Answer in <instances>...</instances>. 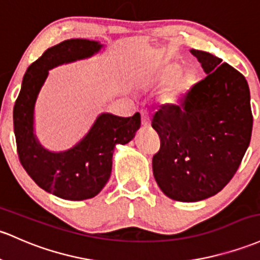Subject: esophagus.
Listing matches in <instances>:
<instances>
[{"mask_svg": "<svg viewBox=\"0 0 260 260\" xmlns=\"http://www.w3.org/2000/svg\"><path fill=\"white\" fill-rule=\"evenodd\" d=\"M142 125L143 127H149L150 125V119L147 112H142Z\"/></svg>", "mask_w": 260, "mask_h": 260, "instance_id": "34e87169", "label": "esophagus"}]
</instances>
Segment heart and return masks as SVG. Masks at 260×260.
<instances>
[{
    "mask_svg": "<svg viewBox=\"0 0 260 260\" xmlns=\"http://www.w3.org/2000/svg\"><path fill=\"white\" fill-rule=\"evenodd\" d=\"M161 85H167L168 88L161 95V101L165 105H179L184 101L196 85V75L193 71L185 70L180 73V65L169 64L161 70L159 75Z\"/></svg>",
    "mask_w": 260,
    "mask_h": 260,
    "instance_id": "1",
    "label": "heart"
}]
</instances>
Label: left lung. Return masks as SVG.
<instances>
[{
  "instance_id": "left-lung-1",
  "label": "left lung",
  "mask_w": 260,
  "mask_h": 260,
  "mask_svg": "<svg viewBox=\"0 0 260 260\" xmlns=\"http://www.w3.org/2000/svg\"><path fill=\"white\" fill-rule=\"evenodd\" d=\"M190 51L206 78L180 106L162 105L152 119L160 137L154 178L168 198L181 202L209 199L226 186L246 154L253 127L246 78L207 51Z\"/></svg>"
}]
</instances>
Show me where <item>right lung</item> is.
Segmentation results:
<instances>
[{"label":"right lung","instance_id":"1","mask_svg":"<svg viewBox=\"0 0 260 260\" xmlns=\"http://www.w3.org/2000/svg\"><path fill=\"white\" fill-rule=\"evenodd\" d=\"M102 47L96 41L68 39L45 50L28 67L13 107L14 136L22 167L39 187L70 201L92 199L104 189L112 170L115 147L135 138L141 127V115L101 113L79 143L68 150L51 152L39 143L34 133V107L49 70L90 58Z\"/></svg>","mask_w":260,"mask_h":260}]
</instances>
